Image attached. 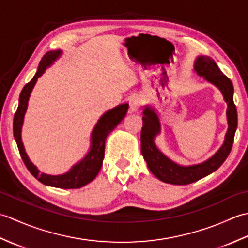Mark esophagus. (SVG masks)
<instances>
[{"mask_svg":"<svg viewBox=\"0 0 248 248\" xmlns=\"http://www.w3.org/2000/svg\"><path fill=\"white\" fill-rule=\"evenodd\" d=\"M141 102H143V99H141L140 96H139V94H134V96H132L130 98V101H129V105H130V112L133 113V112H136L140 107Z\"/></svg>","mask_w":248,"mask_h":248,"instance_id":"esophagus-1","label":"esophagus"}]
</instances>
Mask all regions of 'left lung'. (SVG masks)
I'll return each instance as SVG.
<instances>
[{
    "mask_svg": "<svg viewBox=\"0 0 248 248\" xmlns=\"http://www.w3.org/2000/svg\"><path fill=\"white\" fill-rule=\"evenodd\" d=\"M194 70L198 76L203 77L204 80L217 86L223 93L224 100L227 103L226 115H227L228 130L225 135L223 146L213 156L200 164L189 166L179 165L168 159L157 149L155 143V138L161 131L159 116L148 105H146L143 110L140 146L141 155L147 163V166L159 180L170 184H178V186L198 181L199 179L217 170L230 154L233 145L235 130L238 127V113L233 102V85L230 78L220 71L217 62L209 56H198L195 61Z\"/></svg>",
    "mask_w": 248,
    "mask_h": 248,
    "instance_id": "8db88e82",
    "label": "left lung"
}]
</instances>
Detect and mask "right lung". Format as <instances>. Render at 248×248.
<instances>
[{
	"label": "right lung",
	"mask_w": 248,
	"mask_h": 248,
	"mask_svg": "<svg viewBox=\"0 0 248 248\" xmlns=\"http://www.w3.org/2000/svg\"><path fill=\"white\" fill-rule=\"evenodd\" d=\"M61 54V50L46 52L39 62L36 75L23 87L22 92L20 93L17 112H16L14 117V136L18 146L20 155L22 157L26 168L37 180L49 186L60 188H80L86 186L87 183L92 182L98 175L100 170H101L104 157L105 140H107V136L117 127L120 121L124 119L129 108V104H119L116 108L108 110L107 113H104L100 117L92 132L91 149L87 152V155L84 156V159L77 163L76 165H73L69 171L57 176L46 175L44 172L40 173L37 167L30 161L28 155H26L22 139H21V130H22L23 119L26 108H28L31 93L33 91L37 78L43 75L46 68L53 64V62L59 59Z\"/></svg>",
	"instance_id": "obj_1"
}]
</instances>
